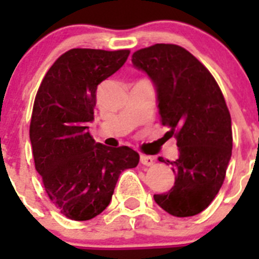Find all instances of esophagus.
I'll return each mask as SVG.
<instances>
[{"label":"esophagus","mask_w":259,"mask_h":259,"mask_svg":"<svg viewBox=\"0 0 259 259\" xmlns=\"http://www.w3.org/2000/svg\"><path fill=\"white\" fill-rule=\"evenodd\" d=\"M140 162L145 166H152L154 163V158L150 157V155H145V154H141L140 155Z\"/></svg>","instance_id":"1"}]
</instances>
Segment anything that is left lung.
<instances>
[{
  "instance_id": "obj_1",
  "label": "left lung",
  "mask_w": 259,
  "mask_h": 259,
  "mask_svg": "<svg viewBox=\"0 0 259 259\" xmlns=\"http://www.w3.org/2000/svg\"><path fill=\"white\" fill-rule=\"evenodd\" d=\"M132 65L152 80L161 123L176 137L179 158L170 162L175 184L154 201L174 217H193L218 194L232 154L231 115L212 75L179 45L155 44L135 52ZM159 162H164L159 158Z\"/></svg>"
}]
</instances>
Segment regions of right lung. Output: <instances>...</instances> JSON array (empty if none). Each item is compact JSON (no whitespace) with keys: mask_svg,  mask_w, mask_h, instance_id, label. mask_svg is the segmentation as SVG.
I'll use <instances>...</instances> for the list:
<instances>
[{"mask_svg":"<svg viewBox=\"0 0 259 259\" xmlns=\"http://www.w3.org/2000/svg\"><path fill=\"white\" fill-rule=\"evenodd\" d=\"M128 56L130 50H68L53 63L36 95L29 125L36 171L54 206L72 221L101 214L119 175L140 159L128 146L96 143L88 127L98 85Z\"/></svg>","mask_w":259,"mask_h":259,"instance_id":"obj_1","label":"right lung"}]
</instances>
